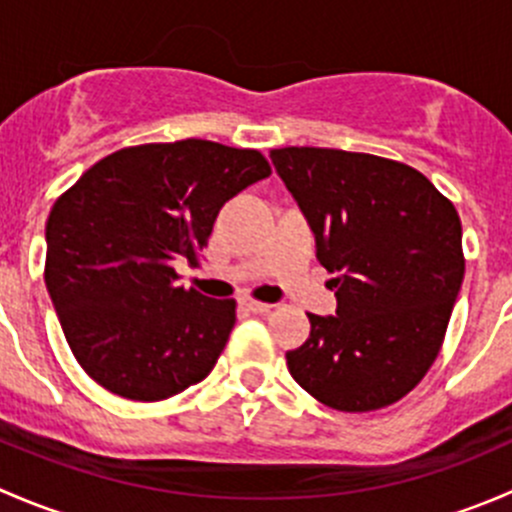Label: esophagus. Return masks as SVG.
Returning <instances> with one entry per match:
<instances>
[{
    "label": "esophagus",
    "mask_w": 512,
    "mask_h": 512,
    "mask_svg": "<svg viewBox=\"0 0 512 512\" xmlns=\"http://www.w3.org/2000/svg\"><path fill=\"white\" fill-rule=\"evenodd\" d=\"M240 304H242V309H247V312H252V314H265V312H270V309H272V304L257 302V299H250V297L242 299Z\"/></svg>",
    "instance_id": "esophagus-1"
}]
</instances>
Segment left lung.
Returning a JSON list of instances; mask_svg holds the SVG:
<instances>
[{"mask_svg":"<svg viewBox=\"0 0 512 512\" xmlns=\"http://www.w3.org/2000/svg\"><path fill=\"white\" fill-rule=\"evenodd\" d=\"M277 173L334 272L337 317L312 332L287 369L324 406L347 414L404 399L441 352L461 289V218L446 195L399 160L337 148L270 151Z\"/></svg>","mask_w":512,"mask_h":512,"instance_id":"8db88e82","label":"left lung"}]
</instances>
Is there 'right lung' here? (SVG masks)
<instances>
[{
    "label": "right lung",
    "instance_id": "right-lung-1",
    "mask_svg": "<svg viewBox=\"0 0 512 512\" xmlns=\"http://www.w3.org/2000/svg\"><path fill=\"white\" fill-rule=\"evenodd\" d=\"M252 148L185 138L121 148L56 198L44 280L81 369L111 394L163 401L213 371L235 299L175 285L225 200L267 178Z\"/></svg>",
    "mask_w": 512,
    "mask_h": 512
}]
</instances>
